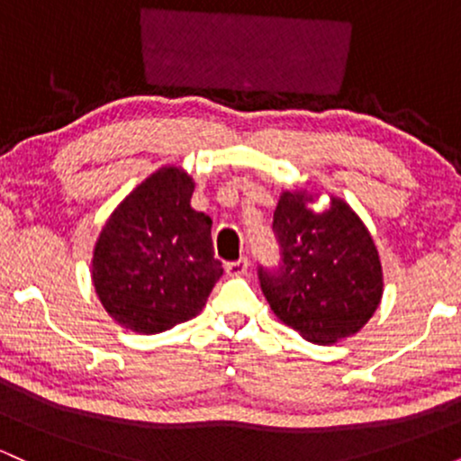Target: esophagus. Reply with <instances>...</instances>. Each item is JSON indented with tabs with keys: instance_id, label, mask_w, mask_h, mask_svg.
<instances>
[{
	"instance_id": "1",
	"label": "esophagus",
	"mask_w": 461,
	"mask_h": 461,
	"mask_svg": "<svg viewBox=\"0 0 461 461\" xmlns=\"http://www.w3.org/2000/svg\"><path fill=\"white\" fill-rule=\"evenodd\" d=\"M227 273L231 275V277H240V275H245L247 273V268H249V260L247 258H240V260H236V262H230L227 264Z\"/></svg>"
}]
</instances>
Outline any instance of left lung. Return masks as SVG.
<instances>
[{
    "label": "left lung",
    "instance_id": "left-lung-1",
    "mask_svg": "<svg viewBox=\"0 0 461 461\" xmlns=\"http://www.w3.org/2000/svg\"><path fill=\"white\" fill-rule=\"evenodd\" d=\"M308 190L282 193L273 214L279 264L258 267L260 288L277 319L316 345H331L366 325L382 301V262L359 216L331 197L310 210Z\"/></svg>",
    "mask_w": 461,
    "mask_h": 461
}]
</instances>
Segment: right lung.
<instances>
[{
  "mask_svg": "<svg viewBox=\"0 0 461 461\" xmlns=\"http://www.w3.org/2000/svg\"><path fill=\"white\" fill-rule=\"evenodd\" d=\"M194 184L164 167L119 203L93 253L99 301L125 330L160 333L203 310L223 275L212 219L190 208Z\"/></svg>",
  "mask_w": 461,
  "mask_h": 461,
  "instance_id": "add662e5",
  "label": "right lung"
}]
</instances>
